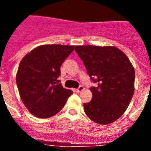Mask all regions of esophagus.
I'll list each match as a JSON object with an SVG mask.
<instances>
[{
	"mask_svg": "<svg viewBox=\"0 0 151 151\" xmlns=\"http://www.w3.org/2000/svg\"><path fill=\"white\" fill-rule=\"evenodd\" d=\"M82 90H84V87H83L82 85H80V86H79V87H78L77 89H75V92H81Z\"/></svg>",
	"mask_w": 151,
	"mask_h": 151,
	"instance_id": "34e87169",
	"label": "esophagus"
}]
</instances>
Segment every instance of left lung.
<instances>
[{"instance_id":"obj_1","label":"left lung","mask_w":151,"mask_h":151,"mask_svg":"<svg viewBox=\"0 0 151 151\" xmlns=\"http://www.w3.org/2000/svg\"><path fill=\"white\" fill-rule=\"evenodd\" d=\"M93 83L92 99L85 103L88 117L100 124L117 121L129 106L134 93L135 70L126 55L112 46H76Z\"/></svg>"}]
</instances>
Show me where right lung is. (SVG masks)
<instances>
[{
    "instance_id": "right-lung-1",
    "label": "right lung",
    "mask_w": 151,
    "mask_h": 151,
    "mask_svg": "<svg viewBox=\"0 0 151 151\" xmlns=\"http://www.w3.org/2000/svg\"><path fill=\"white\" fill-rule=\"evenodd\" d=\"M74 46L44 45L34 48L20 62L16 84L22 103L40 118L52 117L63 109L71 90L59 80L60 66Z\"/></svg>"
}]
</instances>
